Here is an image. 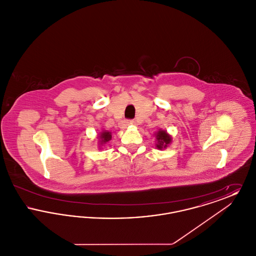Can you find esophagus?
<instances>
[{
    "label": "esophagus",
    "instance_id": "1",
    "mask_svg": "<svg viewBox=\"0 0 256 256\" xmlns=\"http://www.w3.org/2000/svg\"><path fill=\"white\" fill-rule=\"evenodd\" d=\"M128 124H132V126H136V122H135V120H130V121L128 122Z\"/></svg>",
    "mask_w": 256,
    "mask_h": 256
}]
</instances>
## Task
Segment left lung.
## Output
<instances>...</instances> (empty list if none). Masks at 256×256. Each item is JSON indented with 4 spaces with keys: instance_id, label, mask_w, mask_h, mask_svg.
I'll return each instance as SVG.
<instances>
[{
    "instance_id": "obj_1",
    "label": "left lung",
    "mask_w": 256,
    "mask_h": 256,
    "mask_svg": "<svg viewBox=\"0 0 256 256\" xmlns=\"http://www.w3.org/2000/svg\"><path fill=\"white\" fill-rule=\"evenodd\" d=\"M156 138L158 140L156 148L159 150L166 148L172 142V137H170V134H167L165 130H159Z\"/></svg>"
}]
</instances>
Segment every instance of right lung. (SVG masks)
I'll return each mask as SVG.
<instances>
[{
	"label": "right lung",
	"mask_w": 256,
	"mask_h": 256,
	"mask_svg": "<svg viewBox=\"0 0 256 256\" xmlns=\"http://www.w3.org/2000/svg\"><path fill=\"white\" fill-rule=\"evenodd\" d=\"M111 132H102L100 135L98 136V138H100V146H102L104 144H106L110 140H111Z\"/></svg>",
	"instance_id": "obj_1"
}]
</instances>
